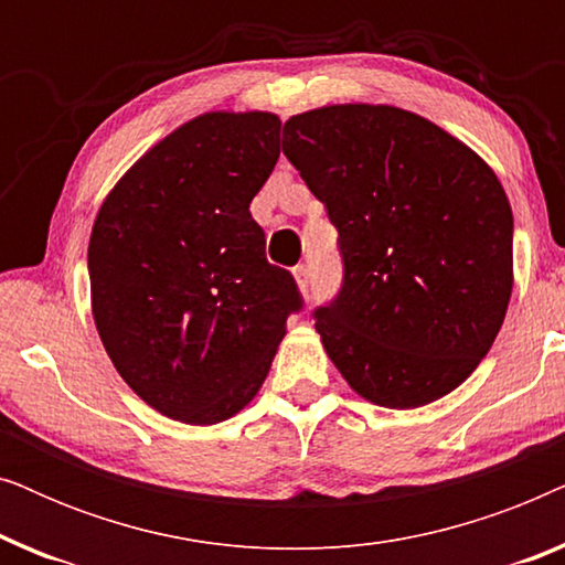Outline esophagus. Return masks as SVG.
I'll return each mask as SVG.
<instances>
[{"label": "esophagus", "mask_w": 565, "mask_h": 565, "mask_svg": "<svg viewBox=\"0 0 565 565\" xmlns=\"http://www.w3.org/2000/svg\"><path fill=\"white\" fill-rule=\"evenodd\" d=\"M292 275H296L300 290L306 292L308 288H311V269H308V265H298L296 269H292Z\"/></svg>", "instance_id": "esophagus-1"}]
</instances>
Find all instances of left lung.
Listing matches in <instances>:
<instances>
[{"instance_id": "left-lung-1", "label": "left lung", "mask_w": 565, "mask_h": 565, "mask_svg": "<svg viewBox=\"0 0 565 565\" xmlns=\"http://www.w3.org/2000/svg\"><path fill=\"white\" fill-rule=\"evenodd\" d=\"M282 153L339 231L342 288L313 319L344 381L388 408L458 388L512 296L514 218L491 167L388 105L292 115Z\"/></svg>"}]
</instances>
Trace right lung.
<instances>
[{
    "mask_svg": "<svg viewBox=\"0 0 565 565\" xmlns=\"http://www.w3.org/2000/svg\"><path fill=\"white\" fill-rule=\"evenodd\" d=\"M280 126L273 113L200 115L143 153L97 213L87 267L99 339L169 419L242 412L303 308L249 213L280 157Z\"/></svg>",
    "mask_w": 565,
    "mask_h": 565,
    "instance_id": "1",
    "label": "right lung"
}]
</instances>
